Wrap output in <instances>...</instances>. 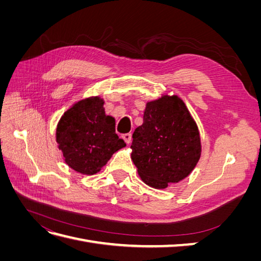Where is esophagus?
Returning a JSON list of instances; mask_svg holds the SVG:
<instances>
[{
	"mask_svg": "<svg viewBox=\"0 0 261 261\" xmlns=\"http://www.w3.org/2000/svg\"><path fill=\"white\" fill-rule=\"evenodd\" d=\"M122 138L124 139V141L126 144H129L130 143V140H132V135L129 133H127V134H123L122 135Z\"/></svg>",
	"mask_w": 261,
	"mask_h": 261,
	"instance_id": "obj_1",
	"label": "esophagus"
}]
</instances>
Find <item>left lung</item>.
<instances>
[{"instance_id": "left-lung-1", "label": "left lung", "mask_w": 261, "mask_h": 261, "mask_svg": "<svg viewBox=\"0 0 261 261\" xmlns=\"http://www.w3.org/2000/svg\"><path fill=\"white\" fill-rule=\"evenodd\" d=\"M130 148L141 180L156 189L187 177L201 154L197 124L174 94L147 102L144 122L134 132Z\"/></svg>"}]
</instances>
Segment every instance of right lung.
I'll return each instance as SVG.
<instances>
[{
	"label": "right lung",
	"instance_id": "1",
	"mask_svg": "<svg viewBox=\"0 0 261 261\" xmlns=\"http://www.w3.org/2000/svg\"><path fill=\"white\" fill-rule=\"evenodd\" d=\"M105 101L89 97L76 102L60 118L55 140L69 168L93 175L114 152L126 146L115 134V120L106 114Z\"/></svg>",
	"mask_w": 261,
	"mask_h": 261
}]
</instances>
